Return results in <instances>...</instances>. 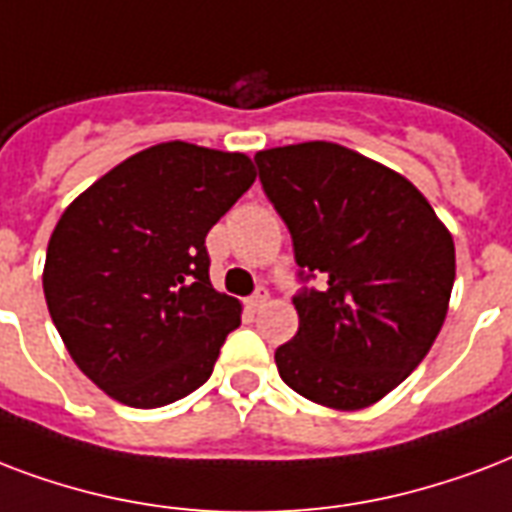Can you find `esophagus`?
Masks as SVG:
<instances>
[{
    "mask_svg": "<svg viewBox=\"0 0 512 512\" xmlns=\"http://www.w3.org/2000/svg\"><path fill=\"white\" fill-rule=\"evenodd\" d=\"M265 303H268V290H265V287H257V290L247 298V306L252 308V311H260Z\"/></svg>",
    "mask_w": 512,
    "mask_h": 512,
    "instance_id": "34e87169",
    "label": "esophagus"
}]
</instances>
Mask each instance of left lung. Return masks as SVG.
Here are the masks:
<instances>
[{"instance_id": "1", "label": "left lung", "mask_w": 512, "mask_h": 512, "mask_svg": "<svg viewBox=\"0 0 512 512\" xmlns=\"http://www.w3.org/2000/svg\"><path fill=\"white\" fill-rule=\"evenodd\" d=\"M292 236L298 333L276 368L306 400L360 411L411 376L438 338L454 287V239L397 171L333 142L255 155ZM319 275V291L306 288Z\"/></svg>"}]
</instances>
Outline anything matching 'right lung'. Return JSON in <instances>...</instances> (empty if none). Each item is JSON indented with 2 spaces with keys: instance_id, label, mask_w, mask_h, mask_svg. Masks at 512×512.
Masks as SVG:
<instances>
[{
  "instance_id": "add662e5",
  "label": "right lung",
  "mask_w": 512,
  "mask_h": 512,
  "mask_svg": "<svg viewBox=\"0 0 512 512\" xmlns=\"http://www.w3.org/2000/svg\"><path fill=\"white\" fill-rule=\"evenodd\" d=\"M252 182L241 152L166 142L66 206L45 300L77 368L112 400L161 408L209 381L241 306L209 282L206 233Z\"/></svg>"
}]
</instances>
